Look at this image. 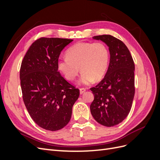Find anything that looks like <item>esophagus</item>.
<instances>
[{"label": "esophagus", "mask_w": 160, "mask_h": 160, "mask_svg": "<svg viewBox=\"0 0 160 160\" xmlns=\"http://www.w3.org/2000/svg\"><path fill=\"white\" fill-rule=\"evenodd\" d=\"M79 91H80V94H83L85 91V88H79Z\"/></svg>", "instance_id": "obj_1"}]
</instances>
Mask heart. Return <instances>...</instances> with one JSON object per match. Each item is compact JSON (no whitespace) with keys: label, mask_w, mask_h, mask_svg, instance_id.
<instances>
[{"label":"heart","mask_w":160,"mask_h":160,"mask_svg":"<svg viewBox=\"0 0 160 160\" xmlns=\"http://www.w3.org/2000/svg\"><path fill=\"white\" fill-rule=\"evenodd\" d=\"M109 60V50L103 42H78L67 49L66 57L57 61V69L69 81L74 80L81 70L80 83L89 85L103 78Z\"/></svg>","instance_id":"1"}]
</instances>
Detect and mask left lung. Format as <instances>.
<instances>
[{
	"mask_svg": "<svg viewBox=\"0 0 160 160\" xmlns=\"http://www.w3.org/2000/svg\"><path fill=\"white\" fill-rule=\"evenodd\" d=\"M109 47V65L104 78L91 88L94 100L90 105L96 122L106 127L119 124L127 118L135 95V65L127 46L109 35L95 36Z\"/></svg>",
	"mask_w": 160,
	"mask_h": 160,
	"instance_id": "1",
	"label": "left lung"
}]
</instances>
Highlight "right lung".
<instances>
[{"instance_id": "obj_1", "label": "right lung", "mask_w": 160, "mask_h": 160, "mask_svg": "<svg viewBox=\"0 0 160 160\" xmlns=\"http://www.w3.org/2000/svg\"><path fill=\"white\" fill-rule=\"evenodd\" d=\"M73 40L41 37L23 58L20 80L24 103L32 120L49 131L63 128L71 119L79 89L67 81L57 69L61 51Z\"/></svg>"}]
</instances>
